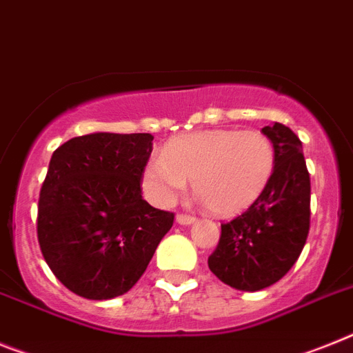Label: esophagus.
Wrapping results in <instances>:
<instances>
[{"label": "esophagus", "mask_w": 353, "mask_h": 353, "mask_svg": "<svg viewBox=\"0 0 353 353\" xmlns=\"http://www.w3.org/2000/svg\"><path fill=\"white\" fill-rule=\"evenodd\" d=\"M176 223H179V225H183V227H189V225H192V223H196V218H194V216L179 214V216H176Z\"/></svg>", "instance_id": "obj_1"}]
</instances>
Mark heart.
Here are the masks:
<instances>
[{"label": "heart", "mask_w": 353, "mask_h": 353, "mask_svg": "<svg viewBox=\"0 0 353 353\" xmlns=\"http://www.w3.org/2000/svg\"><path fill=\"white\" fill-rule=\"evenodd\" d=\"M275 170V150L257 130H201L180 135L144 168L143 188L155 205L168 207L192 191L216 216L228 218L252 207Z\"/></svg>", "instance_id": "heart-1"}]
</instances>
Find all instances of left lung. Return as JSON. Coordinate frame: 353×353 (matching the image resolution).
I'll list each match as a JSON object with an SVG mask.
<instances>
[{
    "instance_id": "8db88e82",
    "label": "left lung",
    "mask_w": 353,
    "mask_h": 353,
    "mask_svg": "<svg viewBox=\"0 0 353 353\" xmlns=\"http://www.w3.org/2000/svg\"><path fill=\"white\" fill-rule=\"evenodd\" d=\"M275 150V170L264 192L246 212L221 225L209 268L237 291H261L296 263L309 234L311 179L302 141L282 123L264 126Z\"/></svg>"
}]
</instances>
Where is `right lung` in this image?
<instances>
[{
  "label": "right lung",
  "instance_id": "add662e5",
  "mask_svg": "<svg viewBox=\"0 0 353 353\" xmlns=\"http://www.w3.org/2000/svg\"><path fill=\"white\" fill-rule=\"evenodd\" d=\"M152 134L94 132L51 155L37 237L53 275L78 296L110 300L143 276L173 214L141 194Z\"/></svg>",
  "mask_w": 353,
  "mask_h": 353
}]
</instances>
